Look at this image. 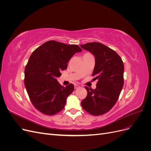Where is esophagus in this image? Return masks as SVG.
<instances>
[{
    "instance_id": "1",
    "label": "esophagus",
    "mask_w": 151,
    "mask_h": 151,
    "mask_svg": "<svg viewBox=\"0 0 151 151\" xmlns=\"http://www.w3.org/2000/svg\"><path fill=\"white\" fill-rule=\"evenodd\" d=\"M80 86L79 85H77V84H75V86H74V88H75V89H78V88H80Z\"/></svg>"
}]
</instances>
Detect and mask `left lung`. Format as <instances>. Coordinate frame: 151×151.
<instances>
[{
    "label": "left lung",
    "mask_w": 151,
    "mask_h": 151,
    "mask_svg": "<svg viewBox=\"0 0 151 151\" xmlns=\"http://www.w3.org/2000/svg\"><path fill=\"white\" fill-rule=\"evenodd\" d=\"M81 47L94 55L93 76L98 80L95 89L85 87L88 94L81 106L91 115H101L110 110L119 98L124 83L123 62L116 52L101 43H88Z\"/></svg>",
    "instance_id": "left-lung-1"
}]
</instances>
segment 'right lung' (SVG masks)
I'll list each match as a JSON object with an SVG mask.
<instances>
[{"instance_id": "1", "label": "right lung", "mask_w": 151, "mask_h": 151, "mask_svg": "<svg viewBox=\"0 0 151 151\" xmlns=\"http://www.w3.org/2000/svg\"><path fill=\"white\" fill-rule=\"evenodd\" d=\"M82 50L77 45L50 40L32 53L24 69V85L31 102L39 111L53 115L64 108L67 98L74 89L57 82L72 57Z\"/></svg>"}]
</instances>
